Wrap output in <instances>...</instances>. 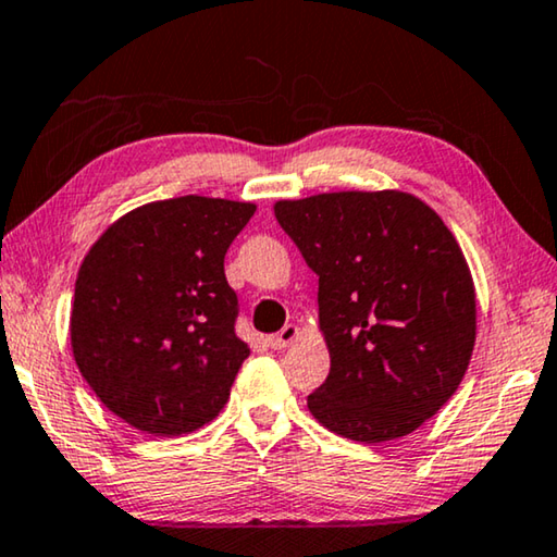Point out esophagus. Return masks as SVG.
Wrapping results in <instances>:
<instances>
[{
    "label": "esophagus",
    "instance_id": "esophagus-1",
    "mask_svg": "<svg viewBox=\"0 0 557 557\" xmlns=\"http://www.w3.org/2000/svg\"><path fill=\"white\" fill-rule=\"evenodd\" d=\"M297 337H299V326H297V324H285V326H282V332H277V334H272V337H268V347H272V349H285V347H289V344H293Z\"/></svg>",
    "mask_w": 557,
    "mask_h": 557
}]
</instances>
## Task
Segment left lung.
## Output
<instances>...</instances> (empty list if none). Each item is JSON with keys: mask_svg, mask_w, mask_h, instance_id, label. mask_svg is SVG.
<instances>
[{"mask_svg": "<svg viewBox=\"0 0 557 557\" xmlns=\"http://www.w3.org/2000/svg\"><path fill=\"white\" fill-rule=\"evenodd\" d=\"M275 218L320 275L330 376L307 396L334 434L382 444L451 399L475 344V289L461 247L401 190L277 200Z\"/></svg>", "mask_w": 557, "mask_h": 557, "instance_id": "obj_1", "label": "left lung"}]
</instances>
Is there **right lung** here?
<instances>
[{"label": "right lung", "instance_id": "obj_1", "mask_svg": "<svg viewBox=\"0 0 557 557\" xmlns=\"http://www.w3.org/2000/svg\"><path fill=\"white\" fill-rule=\"evenodd\" d=\"M255 202L181 196L106 227L78 268L74 359L119 419L156 436L213 421L250 355L235 334L225 252Z\"/></svg>", "mask_w": 557, "mask_h": 557}]
</instances>
